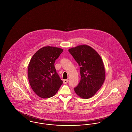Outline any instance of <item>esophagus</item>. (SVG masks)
Masks as SVG:
<instances>
[{
  "label": "esophagus",
  "mask_w": 132,
  "mask_h": 132,
  "mask_svg": "<svg viewBox=\"0 0 132 132\" xmlns=\"http://www.w3.org/2000/svg\"><path fill=\"white\" fill-rule=\"evenodd\" d=\"M68 82V79H64V80H63V82H64V84H67Z\"/></svg>",
  "instance_id": "1"
}]
</instances>
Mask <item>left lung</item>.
I'll return each mask as SVG.
<instances>
[{"mask_svg": "<svg viewBox=\"0 0 132 132\" xmlns=\"http://www.w3.org/2000/svg\"><path fill=\"white\" fill-rule=\"evenodd\" d=\"M80 66V80L74 88L76 94L83 99L94 96L105 80V66L102 57L91 46L84 44L69 49Z\"/></svg>", "mask_w": 132, "mask_h": 132, "instance_id": "left-lung-1", "label": "left lung"}]
</instances>
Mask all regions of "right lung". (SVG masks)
<instances>
[{
	"mask_svg": "<svg viewBox=\"0 0 132 132\" xmlns=\"http://www.w3.org/2000/svg\"><path fill=\"white\" fill-rule=\"evenodd\" d=\"M63 50L53 46L39 49L31 58L28 66V79L34 92L40 97L54 96L63 84L56 72L55 61Z\"/></svg>",
	"mask_w": 132,
	"mask_h": 132,
	"instance_id": "right-lung-1",
	"label": "right lung"
}]
</instances>
